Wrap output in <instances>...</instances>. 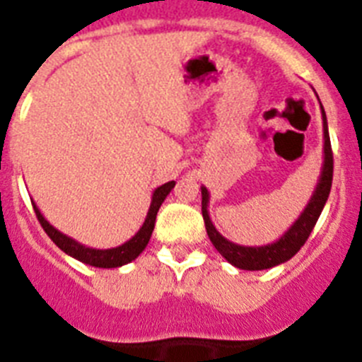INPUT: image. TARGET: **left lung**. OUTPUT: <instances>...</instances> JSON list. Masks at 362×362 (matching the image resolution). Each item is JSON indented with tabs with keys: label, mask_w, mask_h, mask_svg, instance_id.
<instances>
[{
	"label": "left lung",
	"mask_w": 362,
	"mask_h": 362,
	"mask_svg": "<svg viewBox=\"0 0 362 362\" xmlns=\"http://www.w3.org/2000/svg\"><path fill=\"white\" fill-rule=\"evenodd\" d=\"M321 112L322 134H325V145H322V150H325V161H322L317 187L313 190L312 197H310L305 210H303L300 216L296 219V223H293L276 243H270V245L264 246H241L228 241L226 238H223V235L217 232V228L214 226L212 219H210L209 216V190H206V187H201V197H203V199H201V210H203L206 233H209L212 245L216 246V250L235 268H241V270H267V268L286 263L288 259H292L293 255L300 250V246L305 245L308 235L312 233L313 226L317 223L319 216H321L322 209H325L326 201H328V196H330L332 177H334V156H332L330 134H328V123H326V114L322 105Z\"/></svg>",
	"instance_id": "obj_1"
}]
</instances>
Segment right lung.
Masks as SVG:
<instances>
[{
  "instance_id": "add662e5",
  "label": "right lung",
  "mask_w": 362,
  "mask_h": 362,
  "mask_svg": "<svg viewBox=\"0 0 362 362\" xmlns=\"http://www.w3.org/2000/svg\"><path fill=\"white\" fill-rule=\"evenodd\" d=\"M174 187L175 181H168V183L156 188L152 194V203H150L148 214H146L145 223H143L141 228L137 230V233L132 239H129V241L123 243V245L116 246V248H107V250L90 248V246L81 245V243H78L76 239L65 235V233L59 232L57 228H54L49 221L45 219L43 214L40 212V209H37L36 204H34L37 221L41 223V226H43V230L47 232V235H49L65 254H69L70 257L78 259L81 263L90 264V267L95 268H119L123 267V264L132 263L134 259L145 250L146 245H148L150 241V235H152L153 232V225H156V216H158L159 206H161L163 201L166 199V196L170 194V190Z\"/></svg>"
}]
</instances>
